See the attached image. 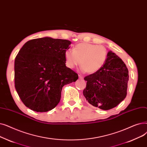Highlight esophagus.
<instances>
[{
  "label": "esophagus",
  "instance_id": "esophagus-1",
  "mask_svg": "<svg viewBox=\"0 0 147 147\" xmlns=\"http://www.w3.org/2000/svg\"><path fill=\"white\" fill-rule=\"evenodd\" d=\"M78 76H79V78H80V80H82V79H83V76H82V75H78Z\"/></svg>",
  "mask_w": 147,
  "mask_h": 147
}]
</instances>
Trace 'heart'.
I'll use <instances>...</instances> for the list:
<instances>
[{"mask_svg":"<svg viewBox=\"0 0 147 147\" xmlns=\"http://www.w3.org/2000/svg\"><path fill=\"white\" fill-rule=\"evenodd\" d=\"M107 57L105 48L86 42L76 45L73 51L67 50L65 52V64L68 68L74 69L81 63V71L88 73L98 71L104 64Z\"/></svg>","mask_w":147,"mask_h":147,"instance_id":"heart-1","label":"heart"}]
</instances>
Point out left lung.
<instances>
[{
	"label": "left lung",
	"mask_w": 147,
	"mask_h": 147,
	"mask_svg": "<svg viewBox=\"0 0 147 147\" xmlns=\"http://www.w3.org/2000/svg\"><path fill=\"white\" fill-rule=\"evenodd\" d=\"M129 71L124 61L113 51L107 53L103 66L84 78L83 94L86 100L103 110L117 107L126 97Z\"/></svg>",
	"instance_id": "left-lung-1"
}]
</instances>
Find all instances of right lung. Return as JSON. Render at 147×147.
Masks as SVG:
<instances>
[{"mask_svg":"<svg viewBox=\"0 0 147 147\" xmlns=\"http://www.w3.org/2000/svg\"><path fill=\"white\" fill-rule=\"evenodd\" d=\"M71 42L44 37L27 41L15 59L17 92L25 106L36 112L56 107L63 87L78 78L65 65V52Z\"/></svg>","mask_w":147,"mask_h":147,"instance_id":"obj_1","label":"right lung"}]
</instances>
